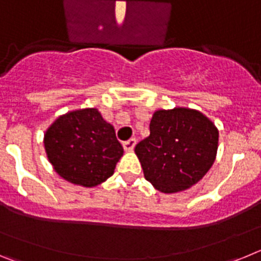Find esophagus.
Instances as JSON below:
<instances>
[{
    "instance_id": "obj_1",
    "label": "esophagus",
    "mask_w": 261,
    "mask_h": 261,
    "mask_svg": "<svg viewBox=\"0 0 261 261\" xmlns=\"http://www.w3.org/2000/svg\"><path fill=\"white\" fill-rule=\"evenodd\" d=\"M136 144H137V140L136 138H130L128 141L123 142V146H124V150L125 151H132L135 149Z\"/></svg>"
}]
</instances>
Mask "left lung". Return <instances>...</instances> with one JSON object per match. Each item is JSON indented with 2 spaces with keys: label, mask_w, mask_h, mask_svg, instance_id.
I'll return each instance as SVG.
<instances>
[{
  "label": "left lung",
  "mask_w": 261,
  "mask_h": 261,
  "mask_svg": "<svg viewBox=\"0 0 261 261\" xmlns=\"http://www.w3.org/2000/svg\"><path fill=\"white\" fill-rule=\"evenodd\" d=\"M218 129L191 108L158 110L150 135L135 147L145 179L155 190L175 193L201 180L216 159Z\"/></svg>",
  "instance_id": "obj_1"
}]
</instances>
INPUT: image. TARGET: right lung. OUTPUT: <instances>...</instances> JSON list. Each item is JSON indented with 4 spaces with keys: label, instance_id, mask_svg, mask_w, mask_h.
Listing matches in <instances>:
<instances>
[{
    "label": "right lung",
    "instance_id": "right-lung-1",
    "mask_svg": "<svg viewBox=\"0 0 261 261\" xmlns=\"http://www.w3.org/2000/svg\"><path fill=\"white\" fill-rule=\"evenodd\" d=\"M44 147L55 171L84 187L107 180L124 153L114 126L96 108L60 116L45 132Z\"/></svg>",
    "mask_w": 261,
    "mask_h": 261
}]
</instances>
